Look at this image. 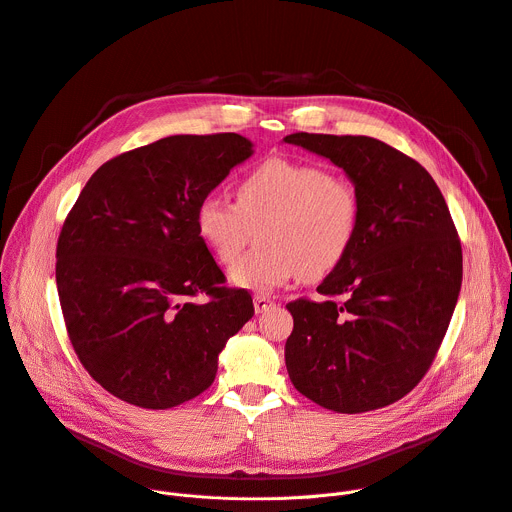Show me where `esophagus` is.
<instances>
[{"label":"esophagus","mask_w":512,"mask_h":512,"mask_svg":"<svg viewBox=\"0 0 512 512\" xmlns=\"http://www.w3.org/2000/svg\"><path fill=\"white\" fill-rule=\"evenodd\" d=\"M253 306H255V312H257V314H263V312H269L271 308H275V302H273L269 296L257 294V296L253 298Z\"/></svg>","instance_id":"1"}]
</instances>
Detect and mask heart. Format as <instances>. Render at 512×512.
<instances>
[{
	"label": "heart",
	"instance_id": "b5f03b06",
	"mask_svg": "<svg viewBox=\"0 0 512 512\" xmlns=\"http://www.w3.org/2000/svg\"><path fill=\"white\" fill-rule=\"evenodd\" d=\"M356 186L326 166L269 158L239 182L237 202L208 194L196 229L218 261L233 263L259 231L263 245L241 257L229 277L237 287L269 291L302 275L318 279L350 255L360 229Z\"/></svg>",
	"mask_w": 512,
	"mask_h": 512
}]
</instances>
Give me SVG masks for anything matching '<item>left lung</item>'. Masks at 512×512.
Listing matches in <instances>:
<instances>
[{"mask_svg":"<svg viewBox=\"0 0 512 512\" xmlns=\"http://www.w3.org/2000/svg\"><path fill=\"white\" fill-rule=\"evenodd\" d=\"M283 141L342 168L362 204L350 255L318 285L324 300L285 306L289 379L336 413L387 407L423 379L450 326L462 287L452 214L429 172L375 137L302 131Z\"/></svg>","mask_w":512,"mask_h":512,"instance_id":"1","label":"left lung"}]
</instances>
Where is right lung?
Instances as JSON below:
<instances>
[{
	"instance_id": "obj_1",
	"label": "right lung",
	"mask_w": 512,
	"mask_h": 512,
	"mask_svg": "<svg viewBox=\"0 0 512 512\" xmlns=\"http://www.w3.org/2000/svg\"><path fill=\"white\" fill-rule=\"evenodd\" d=\"M239 133L170 135L105 162L68 212L56 287L68 338L117 399L170 409L206 391L255 314L196 229V208L251 158ZM206 293L202 305L190 297Z\"/></svg>"
}]
</instances>
